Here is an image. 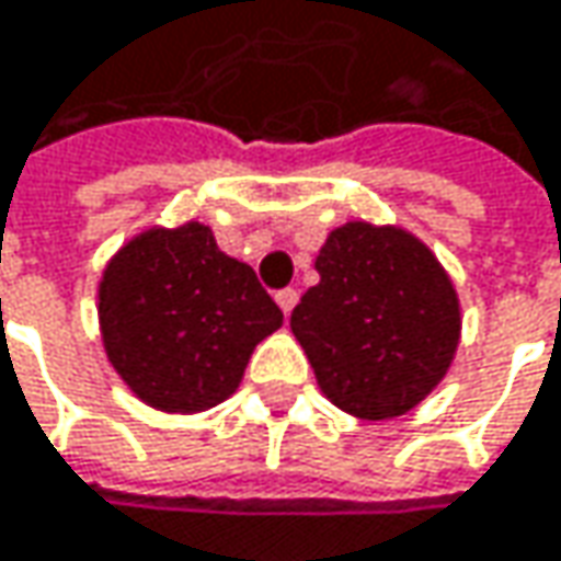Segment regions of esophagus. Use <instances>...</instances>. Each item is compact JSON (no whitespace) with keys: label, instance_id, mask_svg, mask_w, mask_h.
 <instances>
[{"label":"esophagus","instance_id":"1","mask_svg":"<svg viewBox=\"0 0 561 561\" xmlns=\"http://www.w3.org/2000/svg\"><path fill=\"white\" fill-rule=\"evenodd\" d=\"M276 305L282 308V314L288 318V314H291V308L298 305V291H295V288H282V291H276Z\"/></svg>","mask_w":561,"mask_h":561}]
</instances>
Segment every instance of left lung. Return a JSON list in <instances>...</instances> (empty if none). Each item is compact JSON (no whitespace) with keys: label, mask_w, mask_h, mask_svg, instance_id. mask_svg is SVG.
I'll use <instances>...</instances> for the list:
<instances>
[{"label":"left lung","mask_w":561,"mask_h":561,"mask_svg":"<svg viewBox=\"0 0 561 561\" xmlns=\"http://www.w3.org/2000/svg\"><path fill=\"white\" fill-rule=\"evenodd\" d=\"M321 282L291 311L314 379L363 421L417 408L453 366L462 308L433 250L398 225L346 221L314 260Z\"/></svg>","instance_id":"1"}]
</instances>
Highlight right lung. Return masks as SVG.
<instances>
[{
  "label": "right lung",
  "instance_id": "add662e5",
  "mask_svg": "<svg viewBox=\"0 0 561 561\" xmlns=\"http://www.w3.org/2000/svg\"><path fill=\"white\" fill-rule=\"evenodd\" d=\"M279 328V305L256 273L228 256L202 221L134 233L99 279V331L112 369L167 414L228 401L256 343Z\"/></svg>",
  "mask_w": 561,
  "mask_h": 561
}]
</instances>
